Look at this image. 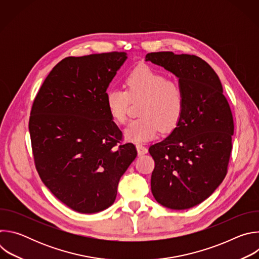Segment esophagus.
Here are the masks:
<instances>
[{
    "label": "esophagus",
    "mask_w": 259,
    "mask_h": 259,
    "mask_svg": "<svg viewBox=\"0 0 259 259\" xmlns=\"http://www.w3.org/2000/svg\"><path fill=\"white\" fill-rule=\"evenodd\" d=\"M136 150H137V153H138V156H141V155H145V154H147V149L146 147L144 146V145H142V144H136Z\"/></svg>",
    "instance_id": "esophagus-1"
}]
</instances>
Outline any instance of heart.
<instances>
[{"mask_svg":"<svg viewBox=\"0 0 259 259\" xmlns=\"http://www.w3.org/2000/svg\"><path fill=\"white\" fill-rule=\"evenodd\" d=\"M126 91L113 88L106 91L104 101L107 112L116 123L125 124L130 100L142 101L139 115L125 130V137L132 142L155 138L161 131L173 130L183 112L184 96L180 86L168 81L156 69L139 65L130 71L125 81Z\"/></svg>","mask_w":259,"mask_h":259,"instance_id":"b5f03b06","label":"heart"}]
</instances>
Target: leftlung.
<instances>
[{
  "label": "left lung",
  "mask_w": 259,
  "mask_h": 259,
  "mask_svg": "<svg viewBox=\"0 0 259 259\" xmlns=\"http://www.w3.org/2000/svg\"><path fill=\"white\" fill-rule=\"evenodd\" d=\"M145 61L172 72L184 96L177 126L149 149L155 160L152 193L166 208L189 209L209 198L227 175L233 115L218 76L200 57L164 51L146 54Z\"/></svg>",
  "instance_id": "1"
}]
</instances>
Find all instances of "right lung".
<instances>
[{
  "label": "right lung",
  "mask_w": 259,
  "mask_h": 259,
  "mask_svg": "<svg viewBox=\"0 0 259 259\" xmlns=\"http://www.w3.org/2000/svg\"><path fill=\"white\" fill-rule=\"evenodd\" d=\"M126 52L66 57L36 94L29 118L35 168L50 192L70 209L96 213L112 206L135 145H118L122 132L105 93Z\"/></svg>",
  "instance_id": "obj_1"
}]
</instances>
